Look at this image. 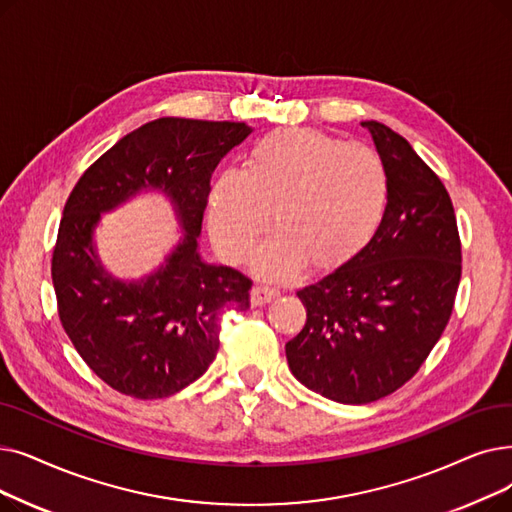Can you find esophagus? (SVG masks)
<instances>
[{"label": "esophagus", "mask_w": 512, "mask_h": 512, "mask_svg": "<svg viewBox=\"0 0 512 512\" xmlns=\"http://www.w3.org/2000/svg\"><path fill=\"white\" fill-rule=\"evenodd\" d=\"M276 297H278V291H276V288L257 284V286H253V291H251V305H253V307H259V305L270 303V301H272V299H276Z\"/></svg>", "instance_id": "1"}]
</instances>
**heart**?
Segmentation results:
<instances>
[{
    "instance_id": "b5f03b06",
    "label": "heart",
    "mask_w": 512,
    "mask_h": 512,
    "mask_svg": "<svg viewBox=\"0 0 512 512\" xmlns=\"http://www.w3.org/2000/svg\"><path fill=\"white\" fill-rule=\"evenodd\" d=\"M389 173L374 148L309 127L276 129L255 142L247 167L217 177L209 196V232L232 263L249 257L270 226L278 232L255 255V272L282 280L307 261L337 270L379 228Z\"/></svg>"
}]
</instances>
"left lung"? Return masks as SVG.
<instances>
[{
  "label": "left lung",
  "instance_id": "left-lung-1",
  "mask_svg": "<svg viewBox=\"0 0 512 512\" xmlns=\"http://www.w3.org/2000/svg\"><path fill=\"white\" fill-rule=\"evenodd\" d=\"M389 173L385 215L366 247L297 297L307 322L286 343L288 368L339 404L402 387L446 328L460 282V238L448 190L406 138L362 121Z\"/></svg>",
  "mask_w": 512,
  "mask_h": 512
}]
</instances>
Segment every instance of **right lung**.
Here are the masks:
<instances>
[{
  "instance_id": "obj_1",
  "label": "right lung",
  "mask_w": 512,
  "mask_h": 512,
  "mask_svg": "<svg viewBox=\"0 0 512 512\" xmlns=\"http://www.w3.org/2000/svg\"><path fill=\"white\" fill-rule=\"evenodd\" d=\"M249 133L230 121H150L106 150L66 201L52 257L58 316L83 362L119 393L182 391L215 360L221 311L249 309L253 282L198 251L211 173ZM142 191L168 198L181 238L159 269L125 281L103 268L95 230Z\"/></svg>"
}]
</instances>
